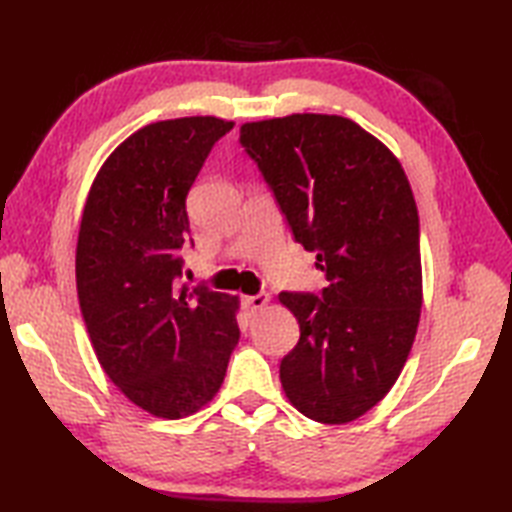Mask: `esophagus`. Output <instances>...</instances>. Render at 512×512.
Here are the masks:
<instances>
[{
  "label": "esophagus",
  "mask_w": 512,
  "mask_h": 512,
  "mask_svg": "<svg viewBox=\"0 0 512 512\" xmlns=\"http://www.w3.org/2000/svg\"><path fill=\"white\" fill-rule=\"evenodd\" d=\"M268 301H270V297L266 295V292H259V295L244 297L242 306H244V312L248 314V317H253V314H257L259 310H264L268 306Z\"/></svg>",
  "instance_id": "34e87169"
}]
</instances>
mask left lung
Masks as SVG:
<instances>
[{
    "instance_id": "left-lung-1",
    "label": "left lung",
    "mask_w": 512,
    "mask_h": 512,
    "mask_svg": "<svg viewBox=\"0 0 512 512\" xmlns=\"http://www.w3.org/2000/svg\"><path fill=\"white\" fill-rule=\"evenodd\" d=\"M239 143L328 279L321 295H279L301 330L281 361V387L310 420L352 422L394 387L418 332L420 222L409 180L378 138L334 114L244 123Z\"/></svg>"
}]
</instances>
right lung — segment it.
<instances>
[{"label":"right lung","instance_id":"1","mask_svg":"<svg viewBox=\"0 0 512 512\" xmlns=\"http://www.w3.org/2000/svg\"><path fill=\"white\" fill-rule=\"evenodd\" d=\"M235 123H151L96 173L76 244V292L105 374L151 416L178 420L220 391L239 341V299L180 286L187 193Z\"/></svg>","mask_w":512,"mask_h":512}]
</instances>
